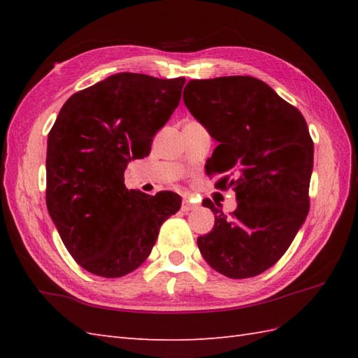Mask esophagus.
I'll return each instance as SVG.
<instances>
[{"label":"esophagus","instance_id":"esophagus-1","mask_svg":"<svg viewBox=\"0 0 358 358\" xmlns=\"http://www.w3.org/2000/svg\"><path fill=\"white\" fill-rule=\"evenodd\" d=\"M199 208V204H195V203H192L191 200H183V203H181V210L183 212H191V210H194V209H196Z\"/></svg>","mask_w":358,"mask_h":358}]
</instances>
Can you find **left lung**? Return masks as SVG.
I'll return each instance as SVG.
<instances>
[{
  "label": "left lung",
  "mask_w": 358,
  "mask_h": 358,
  "mask_svg": "<svg viewBox=\"0 0 358 358\" xmlns=\"http://www.w3.org/2000/svg\"><path fill=\"white\" fill-rule=\"evenodd\" d=\"M183 100L192 117L218 141L208 173L222 175L218 187H234L231 217L210 200L215 215L199 237L210 268L229 278H249L275 264L309 212L314 143L299 109L254 77L192 80Z\"/></svg>",
  "instance_id": "8db88e82"
}]
</instances>
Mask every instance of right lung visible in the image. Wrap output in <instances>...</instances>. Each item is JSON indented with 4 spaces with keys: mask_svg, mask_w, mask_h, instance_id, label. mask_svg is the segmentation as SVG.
I'll use <instances>...</instances> for the list:
<instances>
[{
    "mask_svg": "<svg viewBox=\"0 0 358 358\" xmlns=\"http://www.w3.org/2000/svg\"><path fill=\"white\" fill-rule=\"evenodd\" d=\"M186 80L120 72L73 94L48 136V210L81 268L123 277L149 257L159 226L181 208L171 191L124 186L129 162L149 155L152 138L177 109Z\"/></svg>",
    "mask_w": 358,
    "mask_h": 358,
    "instance_id": "1",
    "label": "right lung"
}]
</instances>
